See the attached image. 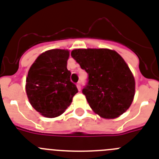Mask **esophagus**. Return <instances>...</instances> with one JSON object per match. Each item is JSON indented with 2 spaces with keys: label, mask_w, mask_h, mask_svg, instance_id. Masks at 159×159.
<instances>
[{
  "label": "esophagus",
  "mask_w": 159,
  "mask_h": 159,
  "mask_svg": "<svg viewBox=\"0 0 159 159\" xmlns=\"http://www.w3.org/2000/svg\"><path fill=\"white\" fill-rule=\"evenodd\" d=\"M76 86H77V89H78V90L80 91V90H81V86H80V82H79L78 84H76Z\"/></svg>",
  "instance_id": "obj_1"
}]
</instances>
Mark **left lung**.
<instances>
[{
	"instance_id": "left-lung-1",
	"label": "left lung",
	"mask_w": 159,
	"mask_h": 159,
	"mask_svg": "<svg viewBox=\"0 0 159 159\" xmlns=\"http://www.w3.org/2000/svg\"><path fill=\"white\" fill-rule=\"evenodd\" d=\"M70 55L89 74L82 93L92 109L106 119L123 114L135 94L134 77L123 58L109 49H75Z\"/></svg>"
}]
</instances>
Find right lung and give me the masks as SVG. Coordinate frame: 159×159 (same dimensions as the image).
I'll list each match as a JSON object with an SVG mask.
<instances>
[{
  "label": "right lung",
  "mask_w": 159,
  "mask_h": 159,
  "mask_svg": "<svg viewBox=\"0 0 159 159\" xmlns=\"http://www.w3.org/2000/svg\"><path fill=\"white\" fill-rule=\"evenodd\" d=\"M69 55L67 50L46 51L38 57L28 71L25 90L29 101L46 117L63 114L78 93L66 68Z\"/></svg>",
  "instance_id": "obj_1"
}]
</instances>
